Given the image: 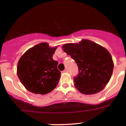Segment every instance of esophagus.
<instances>
[{
    "label": "esophagus",
    "mask_w": 126,
    "mask_h": 126,
    "mask_svg": "<svg viewBox=\"0 0 126 126\" xmlns=\"http://www.w3.org/2000/svg\"><path fill=\"white\" fill-rule=\"evenodd\" d=\"M63 72H64V73H67V72H68V69H65Z\"/></svg>",
    "instance_id": "1"
}]
</instances>
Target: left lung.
Returning <instances> with one entry per match:
<instances>
[{
	"instance_id": "left-lung-1",
	"label": "left lung",
	"mask_w": 126,
	"mask_h": 126,
	"mask_svg": "<svg viewBox=\"0 0 126 126\" xmlns=\"http://www.w3.org/2000/svg\"><path fill=\"white\" fill-rule=\"evenodd\" d=\"M62 48L78 66L79 73L74 78L77 90L86 94L102 91L110 79L113 69L109 51L88 40L79 43H67Z\"/></svg>"
}]
</instances>
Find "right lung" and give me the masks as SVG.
I'll return each mask as SVG.
<instances>
[{"mask_svg": "<svg viewBox=\"0 0 126 126\" xmlns=\"http://www.w3.org/2000/svg\"><path fill=\"white\" fill-rule=\"evenodd\" d=\"M57 47L41 43L26 51L17 64L18 78L29 92L45 94L58 84L61 73L52 58Z\"/></svg>", "mask_w": 126, "mask_h": 126, "instance_id": "add662e5", "label": "right lung"}]
</instances>
